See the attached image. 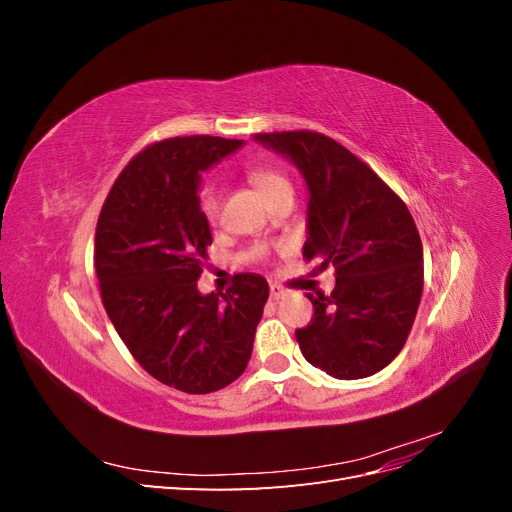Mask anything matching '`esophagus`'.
<instances>
[{
	"mask_svg": "<svg viewBox=\"0 0 512 512\" xmlns=\"http://www.w3.org/2000/svg\"><path fill=\"white\" fill-rule=\"evenodd\" d=\"M269 294H271V299H273V301H277V299H282V297H284L286 290H284L280 284H271V286H269Z\"/></svg>",
	"mask_w": 512,
	"mask_h": 512,
	"instance_id": "34e87169",
	"label": "esophagus"
}]
</instances>
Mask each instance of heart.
Instances as JSON below:
<instances>
[{"label":"heart","instance_id":"obj_1","mask_svg":"<svg viewBox=\"0 0 512 512\" xmlns=\"http://www.w3.org/2000/svg\"><path fill=\"white\" fill-rule=\"evenodd\" d=\"M247 179H250L256 188L262 192L267 200H273L284 194V192H292V185L290 179L282 173L280 168L269 166V164H260L247 170ZM200 211H203L205 220L209 224H218L220 222V215H222V192L218 188H213V185H207V188L200 192ZM254 254L258 258H265L267 250L265 247H256Z\"/></svg>","mask_w":512,"mask_h":512}]
</instances>
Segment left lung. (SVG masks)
Here are the masks:
<instances>
[{
	"mask_svg": "<svg viewBox=\"0 0 512 512\" xmlns=\"http://www.w3.org/2000/svg\"><path fill=\"white\" fill-rule=\"evenodd\" d=\"M254 138L299 166L309 188L303 258L335 269L331 294H305L314 316L294 331L303 356L339 380L376 374L404 348L423 294V243L406 203L320 132Z\"/></svg>",
	"mask_w": 512,
	"mask_h": 512,
	"instance_id": "8db88e82",
	"label": "left lung"
}]
</instances>
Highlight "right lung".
I'll use <instances>...</instances> for the list:
<instances>
[{"label":"right lung","mask_w":512,"mask_h":512,"mask_svg":"<svg viewBox=\"0 0 512 512\" xmlns=\"http://www.w3.org/2000/svg\"><path fill=\"white\" fill-rule=\"evenodd\" d=\"M241 143L194 134L147 145L115 179L96 226L94 265L113 327L149 376L190 395L243 374L269 297L252 273L235 275L224 294L196 288L213 241L200 170Z\"/></svg>","instance_id":"1"}]
</instances>
